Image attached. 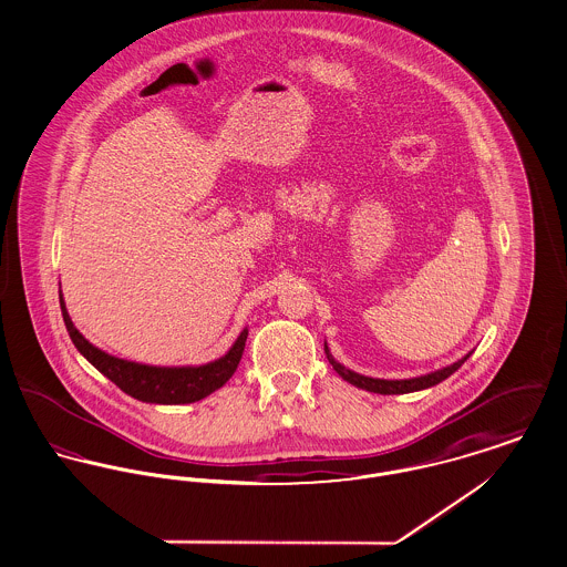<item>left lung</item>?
Wrapping results in <instances>:
<instances>
[{
	"label": "left lung",
	"mask_w": 567,
	"mask_h": 567,
	"mask_svg": "<svg viewBox=\"0 0 567 567\" xmlns=\"http://www.w3.org/2000/svg\"><path fill=\"white\" fill-rule=\"evenodd\" d=\"M324 352H327V359H329V363L333 365V370H336L346 382H350V384H354V386H359V389L372 391V393H380V395L413 393V391H421V389L434 386V384H439L441 380L452 377L453 372H457V368L471 357V352H468L464 359L455 361L453 365H447V368H443V370H439V372H432V374H425V377L409 378V380H382V378L361 377V374H357V372H352V370H346L343 365H340V363L331 357L327 343H324Z\"/></svg>",
	"instance_id": "1"
}]
</instances>
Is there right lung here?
<instances>
[{"instance_id": "1", "label": "right lung", "mask_w": 567, "mask_h": 567, "mask_svg": "<svg viewBox=\"0 0 567 567\" xmlns=\"http://www.w3.org/2000/svg\"><path fill=\"white\" fill-rule=\"evenodd\" d=\"M60 307H62L66 331L75 343L76 350L124 393L151 404H190L210 395L213 391L224 386L236 372L245 350V341H247V329H245L238 336V340L234 341L226 357L199 368H152V365L117 359L94 348L76 331L66 311V305L62 301V295H60Z\"/></svg>"}]
</instances>
